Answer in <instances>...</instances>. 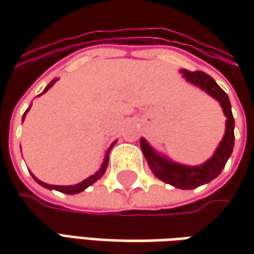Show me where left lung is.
Here are the masks:
<instances>
[{
    "instance_id": "left-lung-1",
    "label": "left lung",
    "mask_w": 254,
    "mask_h": 254,
    "mask_svg": "<svg viewBox=\"0 0 254 254\" xmlns=\"http://www.w3.org/2000/svg\"><path fill=\"white\" fill-rule=\"evenodd\" d=\"M181 72L184 73V77L188 82L203 89L212 97H215L223 109V113L228 119L226 120V131H225V137L220 141L218 150L209 161H206L205 164L198 165V167H187V165H181L177 162L168 161L167 158L158 155L144 138L140 140V144H141L144 157L148 161L152 172L155 174L157 178H160L170 185H174L175 188L193 190V188H198L199 185L208 184L213 178H216L222 172V170L225 168L230 154L233 151V145H235V119L232 114L228 94L220 89L218 83L210 77L209 74L203 73V72H190L185 69H182Z\"/></svg>"
}]
</instances>
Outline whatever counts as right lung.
<instances>
[{
	"label": "right lung",
	"instance_id": "obj_1",
	"mask_svg": "<svg viewBox=\"0 0 254 254\" xmlns=\"http://www.w3.org/2000/svg\"><path fill=\"white\" fill-rule=\"evenodd\" d=\"M56 82V80H54L52 83H49L46 87H45V90L42 93L48 92L52 86H54V83ZM29 110V109H28ZM26 110V112H28ZM25 112V113H26ZM25 116V114H24ZM24 120V119H22ZM112 148V147H110ZM110 151V150H109ZM109 151H107V155H106V158H104V161H103V165L100 170L97 171L94 175H92V177H89L87 180L82 181V182H79V184H76V185H69V187H62V185H49V184H45V182H42V181L36 180L34 177V180L39 184V185H42L44 188H48V190H59V192H64V193H67V195H73V193H79V192H82V190H84L87 187H90L93 182H96V181L99 180L100 177H102L103 174H104V171H106V168H107V164H109Z\"/></svg>",
	"mask_w": 254,
	"mask_h": 254
}]
</instances>
